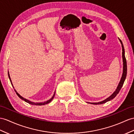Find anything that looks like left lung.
<instances>
[{"label":"left lung","instance_id":"8db88e82","mask_svg":"<svg viewBox=\"0 0 134 134\" xmlns=\"http://www.w3.org/2000/svg\"><path fill=\"white\" fill-rule=\"evenodd\" d=\"M119 40H120V42H121V44H122V57H123V74H122V78H121V80H120L118 86V87H117V89H116V90L115 91V92H114V93L112 94L111 96H110L109 97L107 98V99L102 101V102H98V103H91L92 104H94V105H100V104H103L104 103H106V102H107V101H109L110 100L113 99V98H114L116 97L117 94L119 93L120 90L121 89V88H122L123 85L124 83V82H125L126 77V76H127V62H126V57H125V49H124L123 45L122 44V41L120 40V39H119Z\"/></svg>","mask_w":134,"mask_h":134}]
</instances>
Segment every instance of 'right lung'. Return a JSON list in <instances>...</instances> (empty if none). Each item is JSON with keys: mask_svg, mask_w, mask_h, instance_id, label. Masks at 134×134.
Instances as JSON below:
<instances>
[{"mask_svg": "<svg viewBox=\"0 0 134 134\" xmlns=\"http://www.w3.org/2000/svg\"><path fill=\"white\" fill-rule=\"evenodd\" d=\"M8 77H9V80H10V81H11V78H10V76H9V73L8 72ZM11 84L12 85V82H11ZM15 92H16V94H17V95L18 96V97L20 98V99H23V100H24L25 102H27V103H29V104H31V105H38V106H40V105H45V104H48V103H49V102H51V101L52 100V99H53V98H54V95H55V92H54V95L53 96V97H52V98L51 99H50L49 100H47V101H46V102H41V103H35V102H32L31 101H29V100H27V99H25V98H24L23 97H22L21 96H20L19 95V94L16 92V91L15 90Z\"/></svg>", "mask_w": 134, "mask_h": 134, "instance_id": "obj_1", "label": "right lung"}]
</instances>
